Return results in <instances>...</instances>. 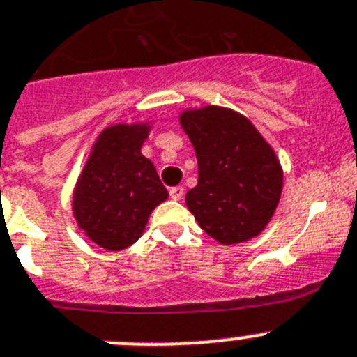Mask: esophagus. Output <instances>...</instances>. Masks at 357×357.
I'll return each instance as SVG.
<instances>
[{
	"label": "esophagus",
	"mask_w": 357,
	"mask_h": 357,
	"mask_svg": "<svg viewBox=\"0 0 357 357\" xmlns=\"http://www.w3.org/2000/svg\"><path fill=\"white\" fill-rule=\"evenodd\" d=\"M169 197H172L173 200H182V197H184V188H182V185L172 188L169 189Z\"/></svg>",
	"instance_id": "esophagus-1"
}]
</instances>
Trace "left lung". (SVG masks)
I'll return each mask as SVG.
<instances>
[{
	"label": "left lung",
	"mask_w": 357,
	"mask_h": 357,
	"mask_svg": "<svg viewBox=\"0 0 357 357\" xmlns=\"http://www.w3.org/2000/svg\"><path fill=\"white\" fill-rule=\"evenodd\" d=\"M181 125L198 160V184L185 195L198 225L222 245L259 236L282 193L273 148L250 119L225 107L184 110Z\"/></svg>",
	"instance_id": "8db88e82"
}]
</instances>
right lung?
<instances>
[{"label": "right lung", "instance_id": "add662e5", "mask_svg": "<svg viewBox=\"0 0 357 357\" xmlns=\"http://www.w3.org/2000/svg\"><path fill=\"white\" fill-rule=\"evenodd\" d=\"M150 123H118L98 135L73 191V214L78 229L109 252L134 245L151 211L168 198L141 146Z\"/></svg>", "mask_w": 357, "mask_h": 357}]
</instances>
